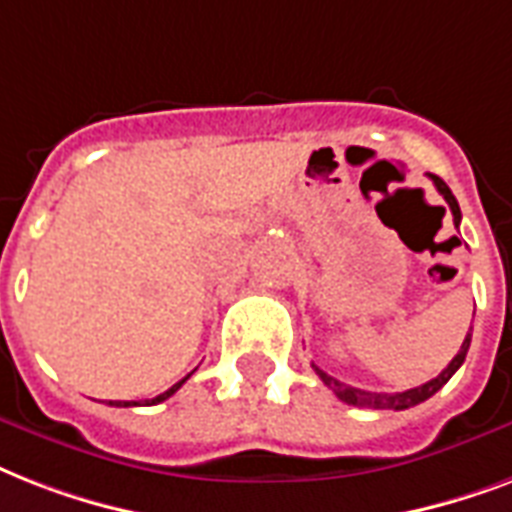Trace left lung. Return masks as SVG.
Returning a JSON list of instances; mask_svg holds the SVG:
<instances>
[{"label": "left lung", "instance_id": "left-lung-1", "mask_svg": "<svg viewBox=\"0 0 512 512\" xmlns=\"http://www.w3.org/2000/svg\"><path fill=\"white\" fill-rule=\"evenodd\" d=\"M430 176V181L435 184V189L443 194V200L449 202V211L451 216H454V224L459 227V221H462V211H459V202L457 197L451 194V189L446 186V181L438 176H433V173H427ZM467 350H470V334L465 336V342H462V347H459V352L454 355V360H451L449 366L443 368L441 374L435 376V379H430L427 384H419V387H414V390H406V392H368V390H358V387H350V384L339 382V379H334L331 374H326L323 368H318L315 363H312V368H315V374L323 379V384L326 387H331L334 390V395L339 400H344V403H350V406H358V408H374V411H384V408H392V411H403V408H411L417 406V403H422V400H427L430 395H435V392L441 390L443 384L449 382L451 376L457 374V368L465 363L467 358Z\"/></svg>", "mask_w": 512, "mask_h": 512}]
</instances>
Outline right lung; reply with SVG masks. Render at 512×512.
Returning <instances> with one entry per match:
<instances>
[{
    "label": "right lung",
    "mask_w": 512,
    "mask_h": 512,
    "mask_svg": "<svg viewBox=\"0 0 512 512\" xmlns=\"http://www.w3.org/2000/svg\"><path fill=\"white\" fill-rule=\"evenodd\" d=\"M189 376H192V374H186L184 379H181V382H176V384H173V387H170V390H165V392H162V395H157V398H152V400H144V406H154V403H162V400H168L170 395H173V392H176L178 387H181V384L186 382V379H189ZM109 406H120V408H128V406H141V403H138V400H109Z\"/></svg>",
    "instance_id": "right-lung-1"
}]
</instances>
